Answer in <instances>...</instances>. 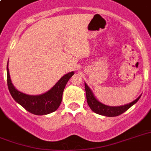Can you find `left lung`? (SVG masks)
Here are the masks:
<instances>
[{
    "label": "left lung",
    "instance_id": "1",
    "mask_svg": "<svg viewBox=\"0 0 151 151\" xmlns=\"http://www.w3.org/2000/svg\"><path fill=\"white\" fill-rule=\"evenodd\" d=\"M85 88L87 103L89 106V107L91 108V110L98 114L106 116V117H116V116L122 114L125 112L127 110H129L132 106L136 103V102L139 99L141 96L140 95L133 102L126 104V105L120 106H110L105 105V104L100 103L99 100H97L96 98L94 96V95L92 93V90L90 89V88L88 86L86 83H85Z\"/></svg>",
    "mask_w": 151,
    "mask_h": 151
}]
</instances>
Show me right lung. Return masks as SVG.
Wrapping results in <instances>:
<instances>
[{
  "instance_id": "1",
  "label": "right lung",
  "mask_w": 151,
  "mask_h": 151,
  "mask_svg": "<svg viewBox=\"0 0 151 151\" xmlns=\"http://www.w3.org/2000/svg\"><path fill=\"white\" fill-rule=\"evenodd\" d=\"M74 74L73 71L63 76L48 92L38 96H30L18 91L12 83L8 66H7V82L12 96L27 111L36 115L48 114L59 108L63 99V92L66 83Z\"/></svg>"
}]
</instances>
